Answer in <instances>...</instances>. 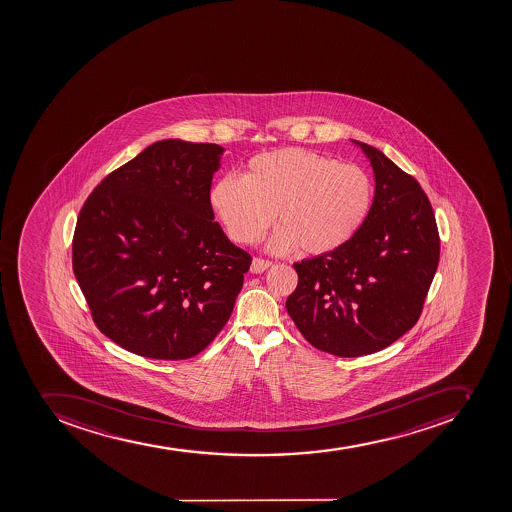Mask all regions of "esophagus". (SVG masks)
I'll return each instance as SVG.
<instances>
[{
	"mask_svg": "<svg viewBox=\"0 0 512 512\" xmlns=\"http://www.w3.org/2000/svg\"><path fill=\"white\" fill-rule=\"evenodd\" d=\"M270 267H272V262H270V260H263V258H254V260H252V265H250V272L263 273Z\"/></svg>",
	"mask_w": 512,
	"mask_h": 512,
	"instance_id": "obj_1",
	"label": "esophagus"
}]
</instances>
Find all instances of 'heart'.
Wrapping results in <instances>:
<instances>
[{
    "instance_id": "obj_1",
    "label": "heart",
    "mask_w": 512,
    "mask_h": 512,
    "mask_svg": "<svg viewBox=\"0 0 512 512\" xmlns=\"http://www.w3.org/2000/svg\"><path fill=\"white\" fill-rule=\"evenodd\" d=\"M209 204L227 234L254 244L273 219L272 252L301 247L306 255H327L349 244L373 204V181L353 163L304 149L255 155L242 177L226 175L209 191Z\"/></svg>"
}]
</instances>
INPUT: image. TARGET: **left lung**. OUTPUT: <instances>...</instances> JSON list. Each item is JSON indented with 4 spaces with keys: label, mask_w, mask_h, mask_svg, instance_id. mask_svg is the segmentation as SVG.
<instances>
[{
    "label": "left lung",
    "mask_w": 512,
    "mask_h": 512,
    "mask_svg": "<svg viewBox=\"0 0 512 512\" xmlns=\"http://www.w3.org/2000/svg\"><path fill=\"white\" fill-rule=\"evenodd\" d=\"M352 142L375 173L370 214L342 249L294 263L298 286L286 299L304 339L337 357L380 352L406 334L421 316L440 257L421 185L380 150Z\"/></svg>",
    "instance_id": "obj_1"
}]
</instances>
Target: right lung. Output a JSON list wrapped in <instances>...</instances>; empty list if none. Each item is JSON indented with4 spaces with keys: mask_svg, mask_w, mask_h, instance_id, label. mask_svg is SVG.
<instances>
[{
    "mask_svg": "<svg viewBox=\"0 0 512 512\" xmlns=\"http://www.w3.org/2000/svg\"><path fill=\"white\" fill-rule=\"evenodd\" d=\"M222 154L216 144L155 142L83 204L73 273L98 329L129 352L195 357L231 317L252 257L209 204Z\"/></svg>",
    "mask_w": 512,
    "mask_h": 512,
    "instance_id": "right-lung-1",
    "label": "right lung"
}]
</instances>
